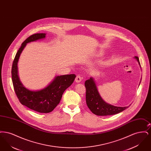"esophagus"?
I'll list each match as a JSON object with an SVG mask.
<instances>
[{"mask_svg": "<svg viewBox=\"0 0 151 151\" xmlns=\"http://www.w3.org/2000/svg\"><path fill=\"white\" fill-rule=\"evenodd\" d=\"M81 80H82V77H81L80 75H78V76L76 77V78H75V81H76V83H78L81 82Z\"/></svg>", "mask_w": 151, "mask_h": 151, "instance_id": "obj_1", "label": "esophagus"}]
</instances>
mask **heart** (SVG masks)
Listing matches in <instances>:
<instances>
[{
    "label": "heart",
    "instance_id": "1",
    "mask_svg": "<svg viewBox=\"0 0 151 151\" xmlns=\"http://www.w3.org/2000/svg\"><path fill=\"white\" fill-rule=\"evenodd\" d=\"M102 55V52H99V53L97 54V57H101Z\"/></svg>",
    "mask_w": 151,
    "mask_h": 151
}]
</instances>
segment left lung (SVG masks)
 <instances>
[{"instance_id": "1", "label": "left lung", "mask_w": 151, "mask_h": 151, "mask_svg": "<svg viewBox=\"0 0 151 151\" xmlns=\"http://www.w3.org/2000/svg\"><path fill=\"white\" fill-rule=\"evenodd\" d=\"M135 58L137 59L141 68L139 58L135 57ZM85 86L86 88V105L95 115L99 116L114 115L129 107L116 106L106 102L101 97L94 79L92 77H91L85 81Z\"/></svg>"}]
</instances>
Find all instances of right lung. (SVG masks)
I'll return each instance as SVG.
<instances>
[{
  "mask_svg": "<svg viewBox=\"0 0 151 151\" xmlns=\"http://www.w3.org/2000/svg\"><path fill=\"white\" fill-rule=\"evenodd\" d=\"M46 33H37L29 37L17 51L12 67V80L14 92L22 105L42 113L52 111L60 102L65 90L71 86L76 78L75 74L56 76L43 89L32 91L22 84L19 75L17 63L20 55L27 43L44 39Z\"/></svg>",
  "mask_w": 151,
  "mask_h": 151,
  "instance_id": "add662e5",
  "label": "right lung"
}]
</instances>
